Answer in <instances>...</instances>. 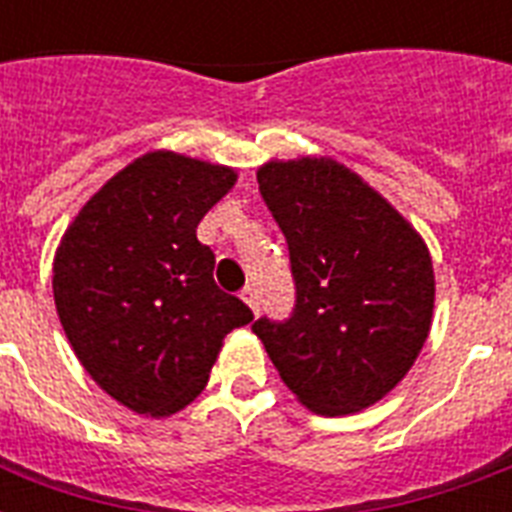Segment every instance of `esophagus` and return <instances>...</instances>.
<instances>
[{
  "mask_svg": "<svg viewBox=\"0 0 512 512\" xmlns=\"http://www.w3.org/2000/svg\"><path fill=\"white\" fill-rule=\"evenodd\" d=\"M241 300L252 308V313L260 311V297H257V289L255 287H244L241 289Z\"/></svg>",
  "mask_w": 512,
  "mask_h": 512,
  "instance_id": "obj_1",
  "label": "esophagus"
}]
</instances>
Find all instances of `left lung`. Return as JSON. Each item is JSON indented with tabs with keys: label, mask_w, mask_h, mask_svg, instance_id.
<instances>
[{
	"label": "left lung",
	"mask_w": 512,
	"mask_h": 512,
	"mask_svg": "<svg viewBox=\"0 0 512 512\" xmlns=\"http://www.w3.org/2000/svg\"><path fill=\"white\" fill-rule=\"evenodd\" d=\"M265 204L287 236L295 311L257 319L281 380L311 412H361L420 356L433 324L428 244L364 177L329 156L265 162Z\"/></svg>",
	"instance_id": "1"
}]
</instances>
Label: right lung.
<instances>
[{"instance_id": "1", "label": "right lung", "mask_w": 512, "mask_h": 512, "mask_svg": "<svg viewBox=\"0 0 512 512\" xmlns=\"http://www.w3.org/2000/svg\"><path fill=\"white\" fill-rule=\"evenodd\" d=\"M236 170L148 151L116 172L68 225L52 295L76 358L119 404L170 417L199 396L223 340L252 321L212 279L201 217Z\"/></svg>"}]
</instances>
